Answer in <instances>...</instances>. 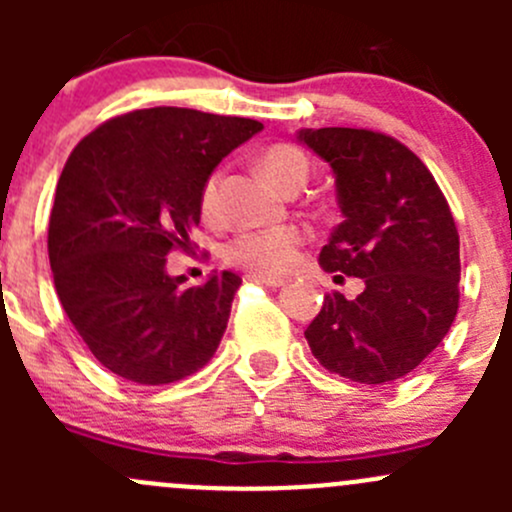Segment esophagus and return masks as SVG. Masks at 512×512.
Returning a JSON list of instances; mask_svg holds the SVG:
<instances>
[{
	"instance_id": "obj_1",
	"label": "esophagus",
	"mask_w": 512,
	"mask_h": 512,
	"mask_svg": "<svg viewBox=\"0 0 512 512\" xmlns=\"http://www.w3.org/2000/svg\"><path fill=\"white\" fill-rule=\"evenodd\" d=\"M245 280H250V282H260V285H265V287H282V285H285V277H275V275H255V272H252V275H247Z\"/></svg>"
}]
</instances>
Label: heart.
<instances>
[{
	"mask_svg": "<svg viewBox=\"0 0 512 512\" xmlns=\"http://www.w3.org/2000/svg\"><path fill=\"white\" fill-rule=\"evenodd\" d=\"M260 168L277 188L289 190L292 185H304L309 175V160L294 146H272L262 153ZM220 175H210L205 183L200 205L205 215L215 213ZM304 242V232L294 225L265 227V230L240 232L225 247V260L230 265L250 270L255 275H280L287 272L297 260V252Z\"/></svg>",
	"mask_w": 512,
	"mask_h": 512,
	"instance_id": "heart-1",
	"label": "heart"
}]
</instances>
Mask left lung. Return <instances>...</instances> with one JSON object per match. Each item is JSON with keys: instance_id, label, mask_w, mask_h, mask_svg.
Here are the masks:
<instances>
[{"instance_id": "1", "label": "left lung", "mask_w": 512, "mask_h": 512, "mask_svg": "<svg viewBox=\"0 0 512 512\" xmlns=\"http://www.w3.org/2000/svg\"><path fill=\"white\" fill-rule=\"evenodd\" d=\"M297 141L329 163L342 210L319 265L364 280L356 299L327 294L304 337L324 369L391 384L411 374L456 319V220L426 165L396 138L302 128Z\"/></svg>"}]
</instances>
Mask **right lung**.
I'll return each mask as SVG.
<instances>
[{"label": "right lung", "mask_w": 512, "mask_h": 512, "mask_svg": "<svg viewBox=\"0 0 512 512\" xmlns=\"http://www.w3.org/2000/svg\"><path fill=\"white\" fill-rule=\"evenodd\" d=\"M262 128L143 108L98 126L66 160L49 220L54 287L91 354L121 379L173 384L213 359L242 280L223 270L185 287L165 257L190 247L220 160Z\"/></svg>", "instance_id": "1"}]
</instances>
